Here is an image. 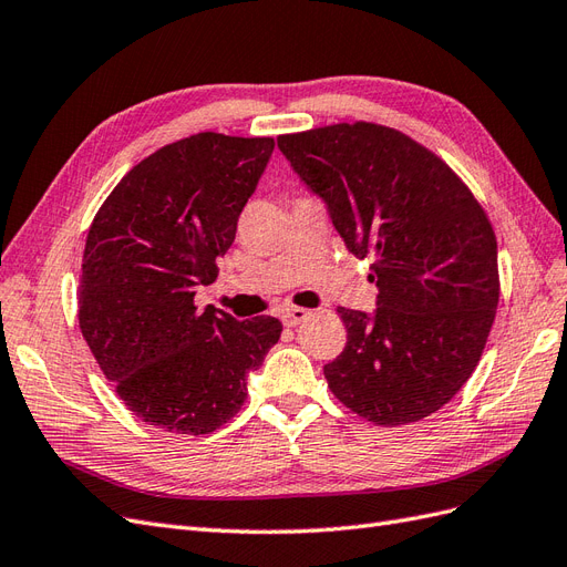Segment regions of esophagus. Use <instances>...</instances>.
<instances>
[{"mask_svg": "<svg viewBox=\"0 0 567 567\" xmlns=\"http://www.w3.org/2000/svg\"><path fill=\"white\" fill-rule=\"evenodd\" d=\"M307 310H302V307H288V310H284L281 312V321L286 323V326H298L300 321H305L307 319Z\"/></svg>", "mask_w": 567, "mask_h": 567, "instance_id": "esophagus-1", "label": "esophagus"}]
</instances>
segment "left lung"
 Returning a JSON list of instances; mask_svg holds the SVG:
<instances>
[{"label":"left lung","mask_w":567,"mask_h":567,"mask_svg":"<svg viewBox=\"0 0 567 567\" xmlns=\"http://www.w3.org/2000/svg\"><path fill=\"white\" fill-rule=\"evenodd\" d=\"M277 144L346 248L373 257L375 310L338 307L348 346L323 367L331 392L379 425L431 416L471 379L499 302L485 210L398 130L342 123Z\"/></svg>","instance_id":"8db88e82"}]
</instances>
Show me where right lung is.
I'll return each mask as SVG.
<instances>
[{
    "label": "right lung",
    "instance_id": "obj_1",
    "mask_svg": "<svg viewBox=\"0 0 567 567\" xmlns=\"http://www.w3.org/2000/svg\"><path fill=\"white\" fill-rule=\"evenodd\" d=\"M269 136L200 132L163 146L120 179L96 213L82 257L80 329L101 371L136 419L179 435L225 425L248 394V375L281 338V321H238L198 286L271 158Z\"/></svg>",
    "mask_w": 567,
    "mask_h": 567
}]
</instances>
